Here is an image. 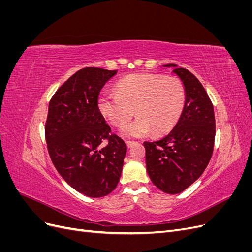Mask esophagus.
Returning a JSON list of instances; mask_svg holds the SVG:
<instances>
[{
    "label": "esophagus",
    "mask_w": 252,
    "mask_h": 252,
    "mask_svg": "<svg viewBox=\"0 0 252 252\" xmlns=\"http://www.w3.org/2000/svg\"><path fill=\"white\" fill-rule=\"evenodd\" d=\"M125 143H126V145H127L128 147H132L134 144H136V142H135V141H128V140H127V141H125Z\"/></svg>",
    "instance_id": "34e87169"
}]
</instances>
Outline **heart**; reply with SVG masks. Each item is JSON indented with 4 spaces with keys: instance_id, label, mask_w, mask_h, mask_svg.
Returning <instances> with one entry per match:
<instances>
[{
    "instance_id": "heart-1",
    "label": "heart",
    "mask_w": 252,
    "mask_h": 252,
    "mask_svg": "<svg viewBox=\"0 0 252 252\" xmlns=\"http://www.w3.org/2000/svg\"><path fill=\"white\" fill-rule=\"evenodd\" d=\"M186 93L175 77L156 73L129 75L118 82L116 93L104 91L98 109L114 126H123L138 114L132 123L122 128L126 136H141L152 131L161 134L171 129L183 112Z\"/></svg>"
}]
</instances>
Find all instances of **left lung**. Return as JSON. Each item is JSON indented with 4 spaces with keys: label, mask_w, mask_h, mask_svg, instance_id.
<instances>
[{
    "label": "left lung",
    "mask_w": 252,
    "mask_h": 252,
    "mask_svg": "<svg viewBox=\"0 0 252 252\" xmlns=\"http://www.w3.org/2000/svg\"><path fill=\"white\" fill-rule=\"evenodd\" d=\"M173 67L185 86L181 118L164 138L144 142L151 182L163 192L177 194L199 179L212 157L216 138L213 105L201 82L185 68Z\"/></svg>",
    "instance_id": "1"
}]
</instances>
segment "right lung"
<instances>
[{"label": "right lung", "mask_w": 252, "mask_h": 252, "mask_svg": "<svg viewBox=\"0 0 252 252\" xmlns=\"http://www.w3.org/2000/svg\"><path fill=\"white\" fill-rule=\"evenodd\" d=\"M116 73L95 67L75 72L52 95L45 123L53 166L73 189L90 197L113 191L127 151L97 106L101 89Z\"/></svg>", "instance_id": "add662e5"}]
</instances>
